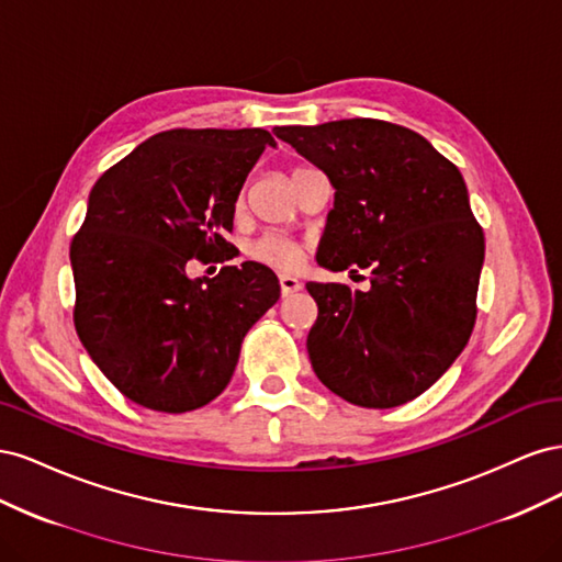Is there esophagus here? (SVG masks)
Instances as JSON below:
<instances>
[{
	"label": "esophagus",
	"instance_id": "obj_1",
	"mask_svg": "<svg viewBox=\"0 0 562 562\" xmlns=\"http://www.w3.org/2000/svg\"><path fill=\"white\" fill-rule=\"evenodd\" d=\"M279 283H281V293H283V295H293V293H297L300 288H302L300 279H295V277H291V274H281V277H279Z\"/></svg>",
	"mask_w": 562,
	"mask_h": 562
}]
</instances>
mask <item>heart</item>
Here are the masks:
<instances>
[{
	"mask_svg": "<svg viewBox=\"0 0 562 562\" xmlns=\"http://www.w3.org/2000/svg\"><path fill=\"white\" fill-rule=\"evenodd\" d=\"M244 209V199L236 201V211ZM248 255L260 265H267L271 269L291 271L297 269L304 255V246L295 239H288L283 234H265L260 239H255L248 246Z\"/></svg>",
	"mask_w": 562,
	"mask_h": 562,
	"instance_id": "obj_1",
	"label": "heart"
}]
</instances>
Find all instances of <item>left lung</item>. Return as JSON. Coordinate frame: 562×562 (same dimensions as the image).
<instances>
[{"label":"left lung","mask_w":562,"mask_h":562,"mask_svg":"<svg viewBox=\"0 0 562 562\" xmlns=\"http://www.w3.org/2000/svg\"><path fill=\"white\" fill-rule=\"evenodd\" d=\"M335 187L316 260L370 271V291L307 283L318 318L307 337L316 378L361 407L424 394L467 347L485 236L459 168L419 133L382 119L279 126Z\"/></svg>","instance_id":"8db88e82"}]
</instances>
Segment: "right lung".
<instances>
[{"mask_svg": "<svg viewBox=\"0 0 562 562\" xmlns=\"http://www.w3.org/2000/svg\"><path fill=\"white\" fill-rule=\"evenodd\" d=\"M267 145L265 128H171L98 178L75 234V328L126 398L190 413L229 384L246 333L281 285L260 262L190 279L223 258L234 203ZM229 260V258H227Z\"/></svg>", "mask_w": 562, "mask_h": 562, "instance_id": "1", "label": "right lung"}]
</instances>
